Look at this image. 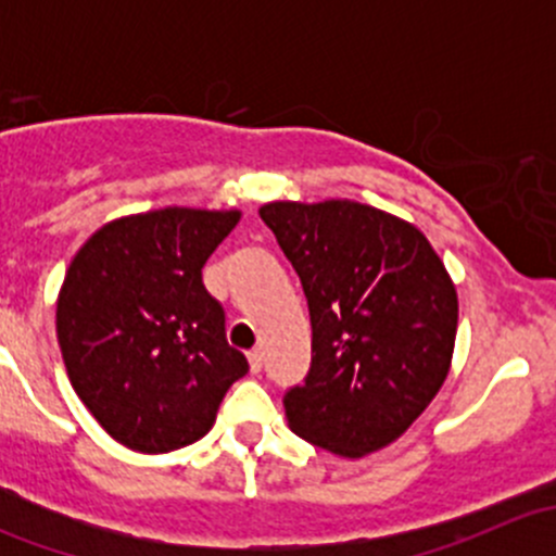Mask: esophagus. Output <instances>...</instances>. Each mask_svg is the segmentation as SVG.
I'll return each instance as SVG.
<instances>
[{
	"label": "esophagus",
	"instance_id": "obj_1",
	"mask_svg": "<svg viewBox=\"0 0 556 556\" xmlns=\"http://www.w3.org/2000/svg\"><path fill=\"white\" fill-rule=\"evenodd\" d=\"M247 363H250V371L257 374L263 368V352L261 350H252L247 352Z\"/></svg>",
	"mask_w": 556,
	"mask_h": 556
}]
</instances>
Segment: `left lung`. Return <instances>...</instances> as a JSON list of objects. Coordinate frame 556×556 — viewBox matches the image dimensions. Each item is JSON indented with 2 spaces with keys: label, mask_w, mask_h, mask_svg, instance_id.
<instances>
[{
  "label": "left lung",
  "mask_w": 556,
  "mask_h": 556,
  "mask_svg": "<svg viewBox=\"0 0 556 556\" xmlns=\"http://www.w3.org/2000/svg\"><path fill=\"white\" fill-rule=\"evenodd\" d=\"M312 317L306 384L285 395L293 433L339 457L401 439L439 395L457 339V288L414 223L352 199L268 201Z\"/></svg>",
  "instance_id": "1"
}]
</instances>
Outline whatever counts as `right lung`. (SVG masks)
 <instances>
[{
  "label": "right lung",
  "mask_w": 556,
  "mask_h": 556,
  "mask_svg": "<svg viewBox=\"0 0 556 556\" xmlns=\"http://www.w3.org/2000/svg\"><path fill=\"white\" fill-rule=\"evenodd\" d=\"M242 210L164 206L104 223L75 252L55 301L66 377L134 452L166 454L212 430L247 374L201 268Z\"/></svg>",
  "instance_id": "1"
}]
</instances>
